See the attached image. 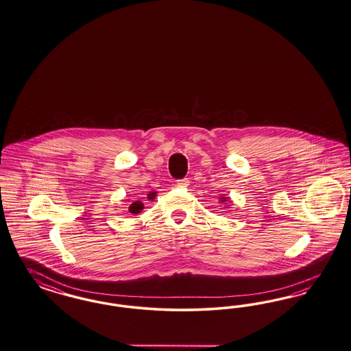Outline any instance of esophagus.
<instances>
[{"mask_svg": "<svg viewBox=\"0 0 351 351\" xmlns=\"http://www.w3.org/2000/svg\"><path fill=\"white\" fill-rule=\"evenodd\" d=\"M178 186H182V188H185V186H188L189 185V180L188 179H182V180H178Z\"/></svg>", "mask_w": 351, "mask_h": 351, "instance_id": "1", "label": "esophagus"}]
</instances>
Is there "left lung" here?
<instances>
[{
	"label": "left lung",
	"mask_w": 351,
	"mask_h": 351,
	"mask_svg": "<svg viewBox=\"0 0 351 351\" xmlns=\"http://www.w3.org/2000/svg\"><path fill=\"white\" fill-rule=\"evenodd\" d=\"M220 204H223L224 206H228V204H230V201H228V197H220Z\"/></svg>",
	"instance_id": "8db88e82"
}]
</instances>
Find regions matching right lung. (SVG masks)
<instances>
[{
	"mask_svg": "<svg viewBox=\"0 0 351 351\" xmlns=\"http://www.w3.org/2000/svg\"><path fill=\"white\" fill-rule=\"evenodd\" d=\"M149 195H150V194H149ZM143 208H144V204H143L140 199H136V201H133L132 204H130L128 211H130L131 214H138V213H141Z\"/></svg>",
	"mask_w": 351,
	"mask_h": 351,
	"instance_id": "1",
	"label": "right lung"
}]
</instances>
